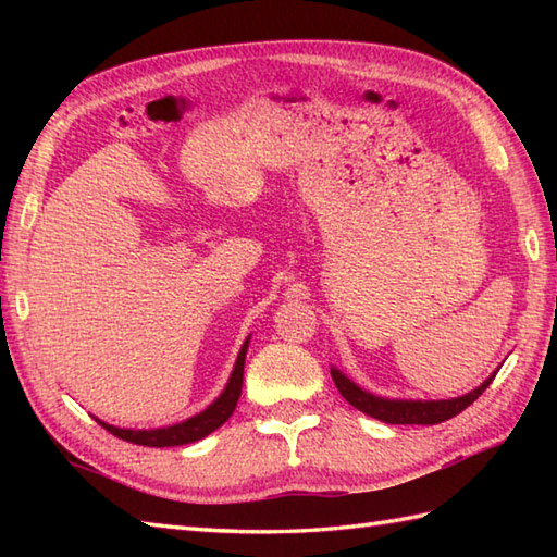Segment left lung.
<instances>
[{
	"mask_svg": "<svg viewBox=\"0 0 557 557\" xmlns=\"http://www.w3.org/2000/svg\"><path fill=\"white\" fill-rule=\"evenodd\" d=\"M333 373V381L339 389V395L345 397L351 407H357L359 411L369 413V417L385 421V423H419V425H433V423H443L447 419L457 417L459 411H465L469 405L483 395L493 383V375H488L476 389L471 393L455 397V399H385V397H375L371 393H366L357 383H351L345 373H339L337 369H330Z\"/></svg>",
	"mask_w": 557,
	"mask_h": 557,
	"instance_id": "1",
	"label": "left lung"
}]
</instances>
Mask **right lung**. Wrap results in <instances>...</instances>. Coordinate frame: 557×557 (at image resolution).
<instances>
[{
  "mask_svg": "<svg viewBox=\"0 0 557 557\" xmlns=\"http://www.w3.org/2000/svg\"><path fill=\"white\" fill-rule=\"evenodd\" d=\"M248 339L251 337H246L244 347L239 349V357H236L227 387L222 389V395L212 401L208 409L196 413V417L186 419L182 423L168 425V429H152V431L116 429V425H110L100 419H96V421L102 425L104 431H110L112 435L122 437V441L134 443V445H144V447H174V445H188V443L200 441V437H206L215 429H220V425L227 421L232 417V411L236 409V401H239L242 385H244V361H246Z\"/></svg>",
  "mask_w": 557,
  "mask_h": 557,
  "instance_id": "add662e5",
  "label": "right lung"
}]
</instances>
